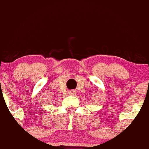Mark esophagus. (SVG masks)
Listing matches in <instances>:
<instances>
[{
    "mask_svg": "<svg viewBox=\"0 0 149 149\" xmlns=\"http://www.w3.org/2000/svg\"><path fill=\"white\" fill-rule=\"evenodd\" d=\"M69 93L70 94V95H75V94H76V91H70Z\"/></svg>",
    "mask_w": 149,
    "mask_h": 149,
    "instance_id": "obj_1",
    "label": "esophagus"
}]
</instances>
